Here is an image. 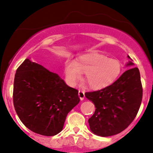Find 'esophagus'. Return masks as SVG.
I'll return each mask as SVG.
<instances>
[{
    "label": "esophagus",
    "mask_w": 153,
    "mask_h": 153,
    "mask_svg": "<svg viewBox=\"0 0 153 153\" xmlns=\"http://www.w3.org/2000/svg\"><path fill=\"white\" fill-rule=\"evenodd\" d=\"M78 94H79V97H80L81 100H83V99H84V97H85V93H84V91L79 90Z\"/></svg>",
    "instance_id": "obj_1"
}]
</instances>
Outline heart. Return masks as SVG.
<instances>
[{
    "mask_svg": "<svg viewBox=\"0 0 153 153\" xmlns=\"http://www.w3.org/2000/svg\"><path fill=\"white\" fill-rule=\"evenodd\" d=\"M121 71L120 60L97 52L81 56L76 61L68 60L65 64V75L69 84L76 85L84 72L85 80L93 89H102L111 85Z\"/></svg>",
    "mask_w": 153,
    "mask_h": 153,
    "instance_id": "heart-1",
    "label": "heart"
}]
</instances>
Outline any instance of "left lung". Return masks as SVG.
I'll list each match as a JSON object with an SVG mask.
<instances>
[{"mask_svg": "<svg viewBox=\"0 0 153 153\" xmlns=\"http://www.w3.org/2000/svg\"><path fill=\"white\" fill-rule=\"evenodd\" d=\"M131 65L134 63L131 61L127 64ZM85 96L96 108L88 119L92 132L104 137L120 133L134 120L141 104L143 88L139 69L130 68L111 85L87 92Z\"/></svg>", "mask_w": 153, "mask_h": 153, "instance_id": "8db88e82", "label": "left lung"}]
</instances>
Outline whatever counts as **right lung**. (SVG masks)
Segmentation results:
<instances>
[{
	"label": "right lung",
	"mask_w": 153,
	"mask_h": 153,
	"mask_svg": "<svg viewBox=\"0 0 153 153\" xmlns=\"http://www.w3.org/2000/svg\"><path fill=\"white\" fill-rule=\"evenodd\" d=\"M78 92L57 74L27 58L14 76V106L27 128L51 137L62 131L68 113L79 104Z\"/></svg>",
	"instance_id": "right-lung-1"
}]
</instances>
